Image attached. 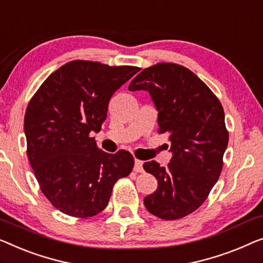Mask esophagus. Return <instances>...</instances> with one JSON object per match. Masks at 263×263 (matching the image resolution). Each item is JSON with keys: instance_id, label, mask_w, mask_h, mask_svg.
<instances>
[{"instance_id": "esophagus-1", "label": "esophagus", "mask_w": 263, "mask_h": 263, "mask_svg": "<svg viewBox=\"0 0 263 263\" xmlns=\"http://www.w3.org/2000/svg\"><path fill=\"white\" fill-rule=\"evenodd\" d=\"M142 165H143V161H141V160H139V159H135L134 171H135L136 173L142 172V171H143V167H142Z\"/></svg>"}]
</instances>
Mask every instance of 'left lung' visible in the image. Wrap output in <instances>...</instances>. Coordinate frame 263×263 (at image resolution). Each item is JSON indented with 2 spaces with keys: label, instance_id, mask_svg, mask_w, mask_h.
I'll list each match as a JSON object with an SVG mask.
<instances>
[{
  "label": "left lung",
  "instance_id": "1",
  "mask_svg": "<svg viewBox=\"0 0 263 263\" xmlns=\"http://www.w3.org/2000/svg\"><path fill=\"white\" fill-rule=\"evenodd\" d=\"M128 89L149 92L159 111L158 133L168 135L173 153L167 167L143 163L158 180L144 206L159 218H182L206 200L222 172L229 141L223 106L201 79L174 63L144 68Z\"/></svg>",
  "mask_w": 263,
  "mask_h": 263
}]
</instances>
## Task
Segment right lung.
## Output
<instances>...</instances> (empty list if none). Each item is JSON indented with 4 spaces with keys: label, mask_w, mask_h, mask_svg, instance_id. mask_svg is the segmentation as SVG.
<instances>
[{
    "label": "right lung",
    "mask_w": 263,
    "mask_h": 263,
    "mask_svg": "<svg viewBox=\"0 0 263 263\" xmlns=\"http://www.w3.org/2000/svg\"><path fill=\"white\" fill-rule=\"evenodd\" d=\"M140 67L73 60L49 74L25 114L27 155L41 191L63 214L87 218L103 211L115 182L130 174L127 151L105 153L100 132L114 92Z\"/></svg>",
    "instance_id": "add662e5"
}]
</instances>
